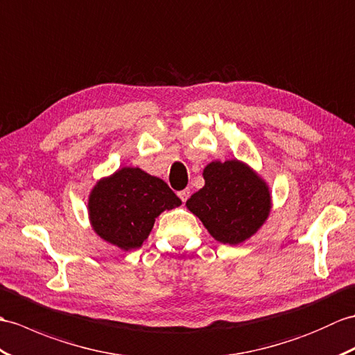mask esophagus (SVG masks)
<instances>
[{
    "instance_id": "1",
    "label": "esophagus",
    "mask_w": 355,
    "mask_h": 355,
    "mask_svg": "<svg viewBox=\"0 0 355 355\" xmlns=\"http://www.w3.org/2000/svg\"><path fill=\"white\" fill-rule=\"evenodd\" d=\"M178 196H180V200H181V201L186 202V201H187V198L191 196V191H189V189H184V191L178 192Z\"/></svg>"
}]
</instances>
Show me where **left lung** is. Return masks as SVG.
I'll use <instances>...</instances> for the list:
<instances>
[{"instance_id": "left-lung-1", "label": "left lung", "mask_w": 355, "mask_h": 355, "mask_svg": "<svg viewBox=\"0 0 355 355\" xmlns=\"http://www.w3.org/2000/svg\"><path fill=\"white\" fill-rule=\"evenodd\" d=\"M205 184L189 198L186 207L215 241L239 245L259 232L269 218V186L241 160L211 162L202 171Z\"/></svg>"}]
</instances>
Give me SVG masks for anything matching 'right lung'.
I'll return each instance as SVG.
<instances>
[{"label": "right lung", "mask_w": 355, "mask_h": 355, "mask_svg": "<svg viewBox=\"0 0 355 355\" xmlns=\"http://www.w3.org/2000/svg\"><path fill=\"white\" fill-rule=\"evenodd\" d=\"M178 205L181 200L163 180L127 166L96 181L87 211L90 225L103 241L131 251L142 246L162 211Z\"/></svg>", "instance_id": "1"}]
</instances>
